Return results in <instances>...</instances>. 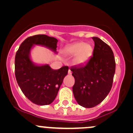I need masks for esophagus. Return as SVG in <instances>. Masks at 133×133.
<instances>
[{
  "label": "esophagus",
  "mask_w": 133,
  "mask_h": 133,
  "mask_svg": "<svg viewBox=\"0 0 133 133\" xmlns=\"http://www.w3.org/2000/svg\"><path fill=\"white\" fill-rule=\"evenodd\" d=\"M68 74L69 75H71L72 74V71H71V69H69V71H68Z\"/></svg>",
  "instance_id": "esophagus-1"
}]
</instances>
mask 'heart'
<instances>
[{"instance_id":"obj_1","label":"heart","mask_w":133,"mask_h":133,"mask_svg":"<svg viewBox=\"0 0 133 133\" xmlns=\"http://www.w3.org/2000/svg\"><path fill=\"white\" fill-rule=\"evenodd\" d=\"M65 53L68 56L75 55L74 63L79 65L85 63L92 53V47L89 44H84L82 42H77L72 44L67 47Z\"/></svg>"}]
</instances>
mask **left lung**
<instances>
[{
	"label": "left lung",
	"mask_w": 133,
	"mask_h": 133,
	"mask_svg": "<svg viewBox=\"0 0 133 133\" xmlns=\"http://www.w3.org/2000/svg\"><path fill=\"white\" fill-rule=\"evenodd\" d=\"M94 42L93 56L84 65L74 66L75 83L72 91L76 101L86 108L97 106L110 92L115 73L116 62L113 52L99 38L92 37Z\"/></svg>",
	"instance_id": "1"
}]
</instances>
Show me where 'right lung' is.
I'll list each match as a JSON object with an SVG mask.
<instances>
[{
    "mask_svg": "<svg viewBox=\"0 0 133 133\" xmlns=\"http://www.w3.org/2000/svg\"><path fill=\"white\" fill-rule=\"evenodd\" d=\"M58 41L40 34L27 37L20 45L15 57V75L21 91L33 103L41 106L52 103L57 96L69 68L54 70L49 65H36L30 59L33 45H44L56 52Z\"/></svg>",
    "mask_w": 133,
    "mask_h": 133,
    "instance_id": "add662e5",
    "label": "right lung"
}]
</instances>
